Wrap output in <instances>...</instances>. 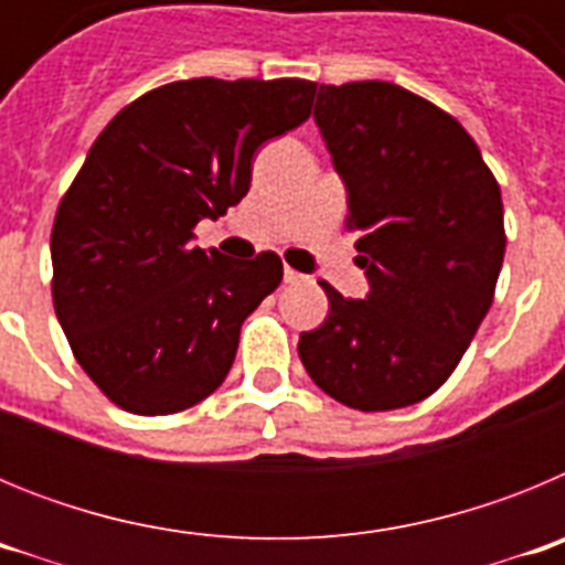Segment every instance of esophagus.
I'll list each match as a JSON object with an SVG mask.
<instances>
[{
  "label": "esophagus",
  "mask_w": 565,
  "mask_h": 565,
  "mask_svg": "<svg viewBox=\"0 0 565 565\" xmlns=\"http://www.w3.org/2000/svg\"><path fill=\"white\" fill-rule=\"evenodd\" d=\"M282 279H286V282H302L306 277H302L299 271H294V268L286 266V271H282Z\"/></svg>",
  "instance_id": "esophagus-1"
}]
</instances>
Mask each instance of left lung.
<instances>
[{
	"mask_svg": "<svg viewBox=\"0 0 565 565\" xmlns=\"http://www.w3.org/2000/svg\"><path fill=\"white\" fill-rule=\"evenodd\" d=\"M313 121L348 189L371 291L322 282L331 313L299 337L317 387L353 411L436 393L495 297L507 252L501 186L467 129L391 82L322 84Z\"/></svg>",
	"mask_w": 565,
	"mask_h": 565,
	"instance_id": "left-lung-1",
	"label": "left lung"
}]
</instances>
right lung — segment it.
Wrapping results in <instances>:
<instances>
[{"mask_svg":"<svg viewBox=\"0 0 565 565\" xmlns=\"http://www.w3.org/2000/svg\"><path fill=\"white\" fill-rule=\"evenodd\" d=\"M313 93L306 78L172 82L89 147L50 234L53 306L76 362L121 411L169 416L223 384L282 259L203 252L194 226L246 198L254 152L308 121Z\"/></svg>","mask_w":565,"mask_h":565,"instance_id":"add662e5","label":"right lung"}]
</instances>
